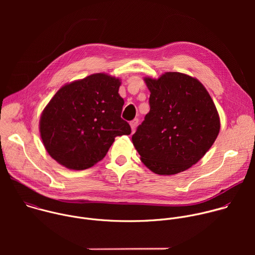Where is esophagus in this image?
<instances>
[{"mask_svg": "<svg viewBox=\"0 0 255 255\" xmlns=\"http://www.w3.org/2000/svg\"><path fill=\"white\" fill-rule=\"evenodd\" d=\"M137 124H138V119H137V118H136V119H133V120L130 122V126H131L132 131H134V130H135V128H136V126H137Z\"/></svg>", "mask_w": 255, "mask_h": 255, "instance_id": "1", "label": "esophagus"}]
</instances>
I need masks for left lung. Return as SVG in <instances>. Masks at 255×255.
I'll return each instance as SVG.
<instances>
[{"mask_svg":"<svg viewBox=\"0 0 255 255\" xmlns=\"http://www.w3.org/2000/svg\"><path fill=\"white\" fill-rule=\"evenodd\" d=\"M150 111L132 135L141 161L151 171L171 175L196 164L220 131V118L206 88L181 72L144 78Z\"/></svg>","mask_w":255,"mask_h":255,"instance_id":"left-lung-1","label":"left lung"}]
</instances>
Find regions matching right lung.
<instances>
[{"mask_svg": "<svg viewBox=\"0 0 255 255\" xmlns=\"http://www.w3.org/2000/svg\"><path fill=\"white\" fill-rule=\"evenodd\" d=\"M121 82L94 74L60 88L40 117L39 131L48 154L61 165L82 170L102 160L115 138L129 135L121 118Z\"/></svg>", "mask_w": 255, "mask_h": 255, "instance_id": "1", "label": "right lung"}]
</instances>
